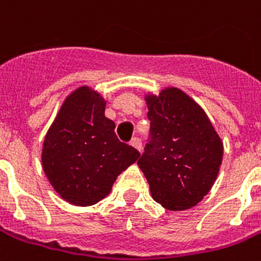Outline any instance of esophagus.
<instances>
[{"label":"esophagus","instance_id":"obj_1","mask_svg":"<svg viewBox=\"0 0 261 261\" xmlns=\"http://www.w3.org/2000/svg\"><path fill=\"white\" fill-rule=\"evenodd\" d=\"M130 145L134 147V149H137L138 151H142V142L139 138H133L130 142Z\"/></svg>","mask_w":261,"mask_h":261}]
</instances>
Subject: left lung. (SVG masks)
Returning a JSON list of instances; mask_svg holds the SVG:
<instances>
[{
    "mask_svg": "<svg viewBox=\"0 0 261 261\" xmlns=\"http://www.w3.org/2000/svg\"><path fill=\"white\" fill-rule=\"evenodd\" d=\"M143 99L152 139L138 166L152 200L165 209L186 211L206 196L219 175L224 145L204 109L177 87Z\"/></svg>",
    "mask_w": 261,
    "mask_h": 261,
    "instance_id": "8db88e82",
    "label": "left lung"
}]
</instances>
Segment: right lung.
<instances>
[{"label": "right lung", "mask_w": 261, "mask_h": 261, "mask_svg": "<svg viewBox=\"0 0 261 261\" xmlns=\"http://www.w3.org/2000/svg\"><path fill=\"white\" fill-rule=\"evenodd\" d=\"M106 99L88 86L77 87L61 103L46 131L41 164L59 196L76 206H91L109 196L118 175L141 156L115 135L106 118Z\"/></svg>", "instance_id": "right-lung-1"}]
</instances>
